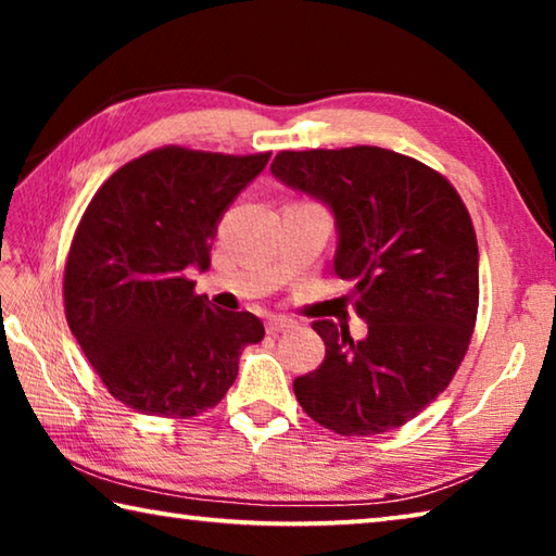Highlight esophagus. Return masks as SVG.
Segmentation results:
<instances>
[{
    "mask_svg": "<svg viewBox=\"0 0 556 556\" xmlns=\"http://www.w3.org/2000/svg\"><path fill=\"white\" fill-rule=\"evenodd\" d=\"M265 326H267V333L277 336L281 331H289V328H294V321H291V318H285V316H269Z\"/></svg>",
    "mask_w": 556,
    "mask_h": 556,
    "instance_id": "esophagus-1",
    "label": "esophagus"
}]
</instances>
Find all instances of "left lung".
<instances>
[{
	"instance_id": "8db88e82",
	"label": "left lung",
	"mask_w": 556,
	"mask_h": 556,
	"mask_svg": "<svg viewBox=\"0 0 556 556\" xmlns=\"http://www.w3.org/2000/svg\"><path fill=\"white\" fill-rule=\"evenodd\" d=\"M271 174L328 205L336 275L368 336L316 321L326 357L294 380L318 425L343 437L397 429L448 388L478 314V242L444 176L380 147L279 152Z\"/></svg>"
}]
</instances>
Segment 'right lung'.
<instances>
[{"label":"right lung","instance_id":"right-lung-1","mask_svg":"<svg viewBox=\"0 0 556 556\" xmlns=\"http://www.w3.org/2000/svg\"><path fill=\"white\" fill-rule=\"evenodd\" d=\"M271 152L230 156L154 149L117 168L75 230L63 299L71 333L112 397L152 417L188 419L218 404L244 345L265 326L193 294L218 223Z\"/></svg>","mask_w":556,"mask_h":556}]
</instances>
